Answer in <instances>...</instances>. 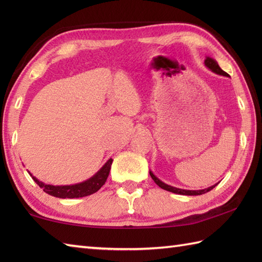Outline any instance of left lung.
Returning <instances> with one entry per match:
<instances>
[{"label":"left lung","mask_w":262,"mask_h":262,"mask_svg":"<svg viewBox=\"0 0 262 262\" xmlns=\"http://www.w3.org/2000/svg\"><path fill=\"white\" fill-rule=\"evenodd\" d=\"M204 63H205L206 68H208L211 72H214V73L219 74V75H223V76H229V74H227L226 72H224L223 70L220 68V65L217 64V62H216L214 58L207 56V57H206ZM149 176L152 177V179L154 180V182L157 183V185L160 188H162V189H164V190L170 191V192H173V193L186 194V196H198V194H204L206 192L210 191L211 189L215 188L217 185H219V182H217L216 185H214V186L208 187V188H206V189H200V190H186V189H180V188H177V187H172L170 185H166V183H164L163 181H161L158 177H155L152 171H149Z\"/></svg>","instance_id":"1"}]
</instances>
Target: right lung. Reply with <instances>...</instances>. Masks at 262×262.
Listing matches in <instances>:
<instances>
[{"label": "right lung", "mask_w": 262, "mask_h": 262, "mask_svg": "<svg viewBox=\"0 0 262 262\" xmlns=\"http://www.w3.org/2000/svg\"><path fill=\"white\" fill-rule=\"evenodd\" d=\"M113 159H109L107 162L103 164V166L100 169L96 174L92 176L90 179H88L80 183H75V185H69V186H53V185H46L41 181H39L36 177H33L29 171V174L37 185L43 189L46 193L51 194V196L57 197V198H80L90 196V194L97 192L100 188H101L104 182L107 181V178L109 176L111 164H113Z\"/></svg>", "instance_id": "obj_1"}]
</instances>
